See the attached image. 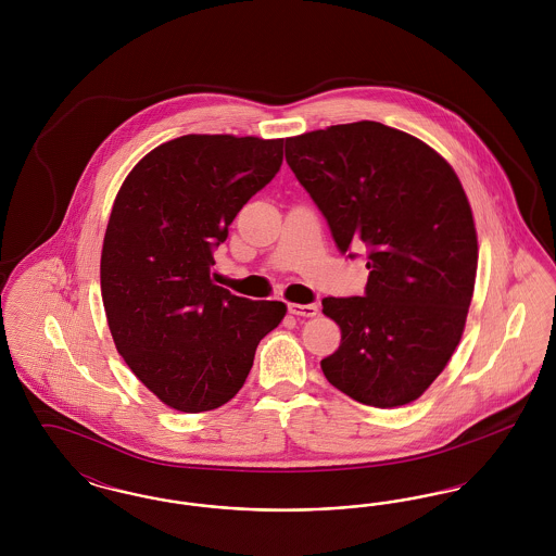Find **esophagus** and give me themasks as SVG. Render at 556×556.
Instances as JSON below:
<instances>
[{"mask_svg": "<svg viewBox=\"0 0 556 556\" xmlns=\"http://www.w3.org/2000/svg\"><path fill=\"white\" fill-rule=\"evenodd\" d=\"M288 311L295 317H315L318 313V306L317 304H290Z\"/></svg>", "mask_w": 556, "mask_h": 556, "instance_id": "esophagus-1", "label": "esophagus"}]
</instances>
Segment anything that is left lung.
Listing matches in <instances>:
<instances>
[{
	"label": "left lung",
	"instance_id": "8db88e82",
	"mask_svg": "<svg viewBox=\"0 0 556 556\" xmlns=\"http://www.w3.org/2000/svg\"><path fill=\"white\" fill-rule=\"evenodd\" d=\"M286 160L338 250L367 248L365 293L323 300L342 329L320 361L327 381L377 408L417 400L460 342L476 288V225L456 173L375 121L290 137Z\"/></svg>",
	"mask_w": 556,
	"mask_h": 556
}]
</instances>
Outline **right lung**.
Returning <instances> with one entry per match:
<instances>
[{
    "label": "right lung",
    "mask_w": 556,
    "mask_h": 556,
    "mask_svg": "<svg viewBox=\"0 0 556 556\" xmlns=\"http://www.w3.org/2000/svg\"><path fill=\"white\" fill-rule=\"evenodd\" d=\"M283 139L184 135L129 173L108 220L102 300L118 354L181 413L238 394L283 302L239 298L212 281L214 250L243 204L279 173Z\"/></svg>",
    "instance_id": "right-lung-1"
}]
</instances>
